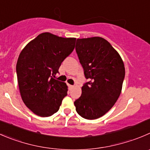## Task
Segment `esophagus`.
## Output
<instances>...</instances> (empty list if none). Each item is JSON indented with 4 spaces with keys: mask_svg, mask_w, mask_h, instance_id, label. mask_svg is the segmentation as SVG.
<instances>
[{
    "mask_svg": "<svg viewBox=\"0 0 150 150\" xmlns=\"http://www.w3.org/2000/svg\"><path fill=\"white\" fill-rule=\"evenodd\" d=\"M68 86L69 87V88H73L74 86L73 85H70V84H68Z\"/></svg>",
    "mask_w": 150,
    "mask_h": 150,
    "instance_id": "1",
    "label": "esophagus"
}]
</instances>
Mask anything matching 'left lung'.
Returning <instances> with one entry per match:
<instances>
[{"mask_svg":"<svg viewBox=\"0 0 150 150\" xmlns=\"http://www.w3.org/2000/svg\"><path fill=\"white\" fill-rule=\"evenodd\" d=\"M75 50L88 82L74 104L83 118L96 120L114 106L121 94L124 63L111 45L99 36L78 39Z\"/></svg>","mask_w":150,"mask_h":150,"instance_id":"8db88e82","label":"left lung"}]
</instances>
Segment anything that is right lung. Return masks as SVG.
<instances>
[{"label":"right lung","mask_w":150,"mask_h":150,"mask_svg":"<svg viewBox=\"0 0 150 150\" xmlns=\"http://www.w3.org/2000/svg\"><path fill=\"white\" fill-rule=\"evenodd\" d=\"M75 38H64L45 32L23 49L16 71L22 100L40 117H50L59 110L67 94L65 83L53 78L64 60L73 51Z\"/></svg>","instance_id":"1"}]
</instances>
